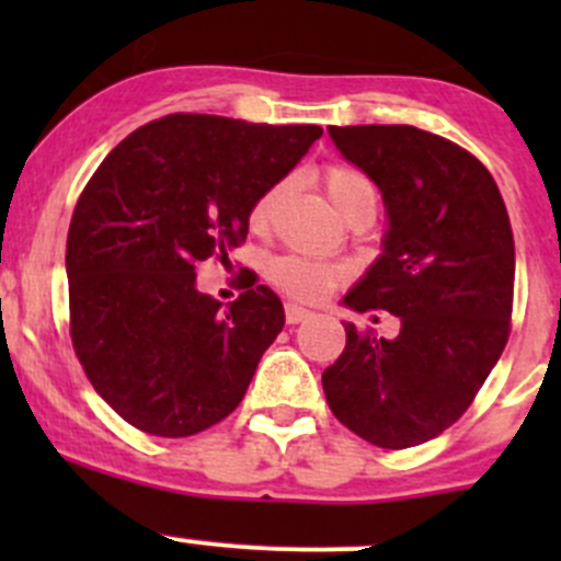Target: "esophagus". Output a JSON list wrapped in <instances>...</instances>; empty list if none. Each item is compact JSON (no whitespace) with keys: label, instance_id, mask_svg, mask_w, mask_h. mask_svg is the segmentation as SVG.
Listing matches in <instances>:
<instances>
[{"label":"esophagus","instance_id":"34e87169","mask_svg":"<svg viewBox=\"0 0 561 561\" xmlns=\"http://www.w3.org/2000/svg\"><path fill=\"white\" fill-rule=\"evenodd\" d=\"M309 317H312V312H309V309H304V307H298V304H287V307H285L287 325H298V322L309 320Z\"/></svg>","mask_w":561,"mask_h":561}]
</instances>
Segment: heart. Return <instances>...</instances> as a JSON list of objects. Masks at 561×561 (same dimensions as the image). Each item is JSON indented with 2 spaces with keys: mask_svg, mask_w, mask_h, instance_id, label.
<instances>
[{
  "mask_svg": "<svg viewBox=\"0 0 561 561\" xmlns=\"http://www.w3.org/2000/svg\"><path fill=\"white\" fill-rule=\"evenodd\" d=\"M320 179L328 201L344 219L360 208L377 211V186L366 173L350 165H325ZM282 192H285V181H276L254 197L247 217L254 233H265L274 225ZM268 282L296 301L314 304L347 282V268L339 263H328V260L304 257V254H282L268 263Z\"/></svg>",
  "mask_w": 561,
  "mask_h": 561,
  "instance_id": "obj_1",
  "label": "heart"
}]
</instances>
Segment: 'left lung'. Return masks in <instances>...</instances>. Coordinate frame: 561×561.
Listing matches in <instances>:
<instances>
[{
	"label": "left lung",
	"mask_w": 561,
	"mask_h": 561,
	"mask_svg": "<svg viewBox=\"0 0 561 561\" xmlns=\"http://www.w3.org/2000/svg\"><path fill=\"white\" fill-rule=\"evenodd\" d=\"M336 149L382 190L386 252L344 304L396 314V339L344 322L322 371L339 423L404 450L450 428L511 336L516 244L494 175L448 138L410 124L328 127Z\"/></svg>",
	"instance_id": "8db88e82"
}]
</instances>
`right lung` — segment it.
I'll return each mask as SVG.
<instances>
[{
    "label": "right lung",
    "mask_w": 561,
    "mask_h": 561,
    "mask_svg": "<svg viewBox=\"0 0 561 561\" xmlns=\"http://www.w3.org/2000/svg\"><path fill=\"white\" fill-rule=\"evenodd\" d=\"M317 124L171 113L100 162L67 233L70 339L94 390L129 426L192 437L225 421L285 325L257 276L222 301L195 265L247 241L249 208L296 168Z\"/></svg>",
    "instance_id": "obj_1"
}]
</instances>
